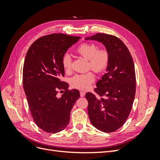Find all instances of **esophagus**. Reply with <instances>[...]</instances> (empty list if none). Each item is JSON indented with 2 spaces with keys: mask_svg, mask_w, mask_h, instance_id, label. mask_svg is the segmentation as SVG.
<instances>
[{
  "mask_svg": "<svg viewBox=\"0 0 160 160\" xmlns=\"http://www.w3.org/2000/svg\"><path fill=\"white\" fill-rule=\"evenodd\" d=\"M85 95V91L81 90V91H80V95H81V98H83V97H84Z\"/></svg>",
  "mask_w": 160,
  "mask_h": 160,
  "instance_id": "1",
  "label": "esophagus"
}]
</instances>
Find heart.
Returning <instances> with one entry per match:
<instances>
[{"instance_id":"b5f03b06","label":"heart","mask_w":160,"mask_h":160,"mask_svg":"<svg viewBox=\"0 0 160 160\" xmlns=\"http://www.w3.org/2000/svg\"><path fill=\"white\" fill-rule=\"evenodd\" d=\"M79 55L89 61V67L96 72H102L108 67L109 55L106 49H98L93 43H82L76 49ZM72 60L69 54H65L62 58V65L66 71L71 68ZM95 80V75L89 71L83 74H77L71 79V84L75 88L86 89L89 88Z\"/></svg>"}]
</instances>
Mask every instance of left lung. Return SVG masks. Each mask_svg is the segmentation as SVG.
<instances>
[{"label":"left lung","mask_w":160,"mask_h":160,"mask_svg":"<svg viewBox=\"0 0 160 160\" xmlns=\"http://www.w3.org/2000/svg\"><path fill=\"white\" fill-rule=\"evenodd\" d=\"M85 40L101 42L109 52L106 72L96 83L99 96L87 93L88 115L91 124L106 133L115 132L127 120L135 94V72L132 57L119 38L97 33Z\"/></svg>","instance_id":"8db88e82"}]
</instances>
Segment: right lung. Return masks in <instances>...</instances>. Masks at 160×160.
<instances>
[{"instance_id": "1", "label": "right lung", "mask_w": 160, "mask_h": 160, "mask_svg": "<svg viewBox=\"0 0 160 160\" xmlns=\"http://www.w3.org/2000/svg\"><path fill=\"white\" fill-rule=\"evenodd\" d=\"M80 37L65 34H51L38 38L28 49L24 62V91L32 118L47 133L65 129L70 121L71 111L80 98L77 89L69 91L68 83L61 82L65 75L62 58ZM64 89L60 98L57 89Z\"/></svg>"}]
</instances>
